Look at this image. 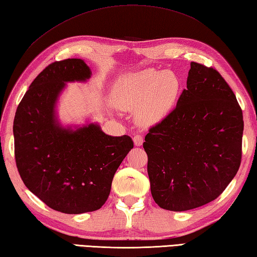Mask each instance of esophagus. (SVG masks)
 Returning <instances> with one entry per match:
<instances>
[{
  "label": "esophagus",
  "instance_id": "obj_1",
  "mask_svg": "<svg viewBox=\"0 0 257 257\" xmlns=\"http://www.w3.org/2000/svg\"><path fill=\"white\" fill-rule=\"evenodd\" d=\"M143 143H144V138H143L142 135H135V136H134V144H135V146H137V147L142 146Z\"/></svg>",
  "mask_w": 257,
  "mask_h": 257
}]
</instances>
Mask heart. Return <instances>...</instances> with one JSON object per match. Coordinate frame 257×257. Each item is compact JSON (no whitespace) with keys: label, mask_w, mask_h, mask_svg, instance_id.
Listing matches in <instances>:
<instances>
[{"label":"heart","mask_w":257,"mask_h":257,"mask_svg":"<svg viewBox=\"0 0 257 257\" xmlns=\"http://www.w3.org/2000/svg\"><path fill=\"white\" fill-rule=\"evenodd\" d=\"M181 93V81L171 71L145 69L128 74L116 84L120 109L133 111L143 127H154L164 121L175 108Z\"/></svg>","instance_id":"heart-1"}]
</instances>
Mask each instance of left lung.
<instances>
[{
    "mask_svg": "<svg viewBox=\"0 0 257 257\" xmlns=\"http://www.w3.org/2000/svg\"><path fill=\"white\" fill-rule=\"evenodd\" d=\"M242 130L227 82L212 67L191 63L176 108L145 137L154 201L186 211L217 199L239 169Z\"/></svg>",
    "mask_w": 257,
    "mask_h": 257,
    "instance_id": "8db88e82",
    "label": "left lung"
}]
</instances>
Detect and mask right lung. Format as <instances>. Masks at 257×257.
<instances>
[{
    "label": "right lung",
    "instance_id": "right-lung-1",
    "mask_svg": "<svg viewBox=\"0 0 257 257\" xmlns=\"http://www.w3.org/2000/svg\"><path fill=\"white\" fill-rule=\"evenodd\" d=\"M85 62L71 58L46 67L19 104L15 121V155L23 183L56 211L78 214L105 203L114 173L134 147L127 135L113 137L99 123L64 127L56 113L68 82H86Z\"/></svg>",
    "mask_w": 257,
    "mask_h": 257
}]
</instances>
